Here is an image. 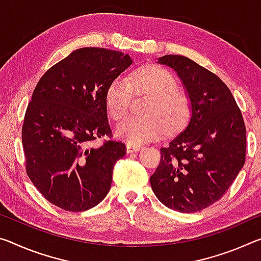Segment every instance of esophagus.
Wrapping results in <instances>:
<instances>
[{
	"instance_id": "obj_1",
	"label": "esophagus",
	"mask_w": 261,
	"mask_h": 261,
	"mask_svg": "<svg viewBox=\"0 0 261 261\" xmlns=\"http://www.w3.org/2000/svg\"><path fill=\"white\" fill-rule=\"evenodd\" d=\"M143 146L140 145H135V144H126V152L127 153H134V152H137L139 150H142Z\"/></svg>"
}]
</instances>
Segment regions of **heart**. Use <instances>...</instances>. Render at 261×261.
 Returning <instances> with one entry per match:
<instances>
[{
    "label": "heart",
    "mask_w": 261,
    "mask_h": 261,
    "mask_svg": "<svg viewBox=\"0 0 261 261\" xmlns=\"http://www.w3.org/2000/svg\"><path fill=\"white\" fill-rule=\"evenodd\" d=\"M132 88L147 92L153 98L145 117L129 116L116 127V136L130 144H142L156 139L167 130L182 126L189 116L188 98L177 92L176 79L159 66H147L135 72L129 80L117 77L109 85L106 94L108 113L116 121L126 114Z\"/></svg>",
    "instance_id": "b5f03b06"
}]
</instances>
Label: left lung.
Wrapping results in <instances>:
<instances>
[{
  "instance_id": "8db88e82",
  "label": "left lung",
  "mask_w": 261,
  "mask_h": 261,
  "mask_svg": "<svg viewBox=\"0 0 261 261\" xmlns=\"http://www.w3.org/2000/svg\"><path fill=\"white\" fill-rule=\"evenodd\" d=\"M156 63L174 69L182 82L190 117L160 148L151 187L167 208L196 213L220 200L245 164V124L230 89L214 73L184 56H164Z\"/></svg>"
}]
</instances>
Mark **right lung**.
<instances>
[{"instance_id":"right-lung-1","label":"right lung","mask_w":261,"mask_h":261,"mask_svg":"<svg viewBox=\"0 0 261 261\" xmlns=\"http://www.w3.org/2000/svg\"><path fill=\"white\" fill-rule=\"evenodd\" d=\"M132 63L118 51L77 48L36 86L22 127L27 173L41 195L66 212L88 210L109 193L125 145L90 144L111 136L107 89Z\"/></svg>"}]
</instances>
